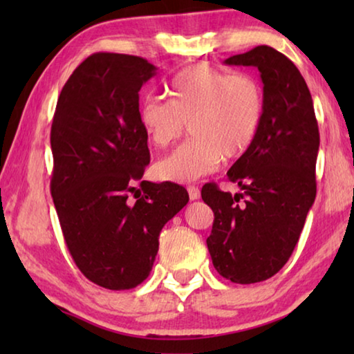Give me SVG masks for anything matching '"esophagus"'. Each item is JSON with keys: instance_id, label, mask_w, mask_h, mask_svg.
<instances>
[{"instance_id": "obj_1", "label": "esophagus", "mask_w": 354, "mask_h": 354, "mask_svg": "<svg viewBox=\"0 0 354 354\" xmlns=\"http://www.w3.org/2000/svg\"><path fill=\"white\" fill-rule=\"evenodd\" d=\"M187 192H189V198L192 200V201H195V200H198L200 198V189L198 187H195V185H189L187 187Z\"/></svg>"}]
</instances>
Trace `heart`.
Wrapping results in <instances>:
<instances>
[{
    "label": "heart",
    "mask_w": 354,
    "mask_h": 354,
    "mask_svg": "<svg viewBox=\"0 0 354 354\" xmlns=\"http://www.w3.org/2000/svg\"><path fill=\"white\" fill-rule=\"evenodd\" d=\"M170 101L145 97L139 123L147 139L167 148L190 124L192 140L154 165L160 181L194 183L218 169L221 160L247 153L259 133L263 92L256 77L195 64L173 77Z\"/></svg>",
    "instance_id": "heart-1"
}]
</instances>
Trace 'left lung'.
<instances>
[{
	"label": "left lung",
	"mask_w": 354,
	"mask_h": 354,
	"mask_svg": "<svg viewBox=\"0 0 354 354\" xmlns=\"http://www.w3.org/2000/svg\"><path fill=\"white\" fill-rule=\"evenodd\" d=\"M225 64L259 70L263 117L254 143L226 173L243 194L231 195L211 183L201 189L214 211L206 243L221 277L253 284L289 261L314 205L319 124L308 84L283 53L261 45Z\"/></svg>",
	"instance_id": "left-lung-1"
}]
</instances>
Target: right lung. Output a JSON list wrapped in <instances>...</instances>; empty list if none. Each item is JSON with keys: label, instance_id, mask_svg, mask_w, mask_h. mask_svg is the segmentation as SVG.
Here are the masks:
<instances>
[{"label": "right lung", "instance_id": "right-lung-1", "mask_svg": "<svg viewBox=\"0 0 354 354\" xmlns=\"http://www.w3.org/2000/svg\"><path fill=\"white\" fill-rule=\"evenodd\" d=\"M158 73L137 56L95 53L65 82L51 127V195L76 266L104 289L148 278L167 221L187 205L175 183L142 181L149 164L139 123V91Z\"/></svg>", "mask_w": 354, "mask_h": 354}]
</instances>
